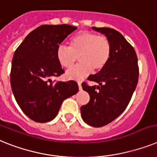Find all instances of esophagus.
I'll return each mask as SVG.
<instances>
[{"instance_id": "esophagus-1", "label": "esophagus", "mask_w": 157, "mask_h": 157, "mask_svg": "<svg viewBox=\"0 0 157 157\" xmlns=\"http://www.w3.org/2000/svg\"><path fill=\"white\" fill-rule=\"evenodd\" d=\"M77 84H78L79 89H80V90H81V89H82V87H81V81H78V82H77Z\"/></svg>"}]
</instances>
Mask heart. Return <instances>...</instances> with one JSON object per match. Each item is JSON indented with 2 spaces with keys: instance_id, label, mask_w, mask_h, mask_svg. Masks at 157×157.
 I'll list each match as a JSON object with an SVG mask.
<instances>
[{
  "instance_id": "1",
  "label": "heart",
  "mask_w": 157,
  "mask_h": 157,
  "mask_svg": "<svg viewBox=\"0 0 157 157\" xmlns=\"http://www.w3.org/2000/svg\"><path fill=\"white\" fill-rule=\"evenodd\" d=\"M111 43L106 36H98L89 31H81L73 35L68 40V47L60 45L56 49V56L63 68H70L77 57L78 66L66 72L70 80L82 81L94 71L101 70L111 56Z\"/></svg>"
}]
</instances>
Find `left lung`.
Returning a JSON list of instances; mask_svg holds the SVG:
<instances>
[{"label": "left lung", "instance_id": "left-lung-1", "mask_svg": "<svg viewBox=\"0 0 157 157\" xmlns=\"http://www.w3.org/2000/svg\"><path fill=\"white\" fill-rule=\"evenodd\" d=\"M105 35L111 43V56L107 64L88 80L99 85L82 88L90 96L81 107L83 121L93 127H102L119 117L129 103L139 77L137 56L132 46L118 31L110 28L92 27Z\"/></svg>", "mask_w": 157, "mask_h": 157}]
</instances>
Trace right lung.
I'll list each match as a JSON object with an SVG mask.
<instances>
[{
    "instance_id": "obj_1",
    "label": "right lung",
    "mask_w": 157,
    "mask_h": 157,
    "mask_svg": "<svg viewBox=\"0 0 157 157\" xmlns=\"http://www.w3.org/2000/svg\"><path fill=\"white\" fill-rule=\"evenodd\" d=\"M77 28L68 25H44L32 31L14 52L10 82L14 97L31 120L45 123L53 120L66 98L78 92L74 81L51 78L64 73L56 60L60 44Z\"/></svg>"
}]
</instances>
